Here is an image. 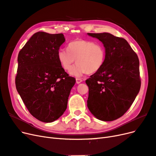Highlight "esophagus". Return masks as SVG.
Returning a JSON list of instances; mask_svg holds the SVG:
<instances>
[{
  "mask_svg": "<svg viewBox=\"0 0 156 156\" xmlns=\"http://www.w3.org/2000/svg\"><path fill=\"white\" fill-rule=\"evenodd\" d=\"M82 81H83V80H82L81 78H76V82L77 84L80 83Z\"/></svg>",
  "mask_w": 156,
  "mask_h": 156,
  "instance_id": "obj_1",
  "label": "esophagus"
}]
</instances>
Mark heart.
Wrapping results in <instances>:
<instances>
[{"label":"heart","instance_id":"obj_1","mask_svg":"<svg viewBox=\"0 0 156 156\" xmlns=\"http://www.w3.org/2000/svg\"><path fill=\"white\" fill-rule=\"evenodd\" d=\"M58 58L62 67L70 71L75 61L77 64L70 72L74 76L97 73L105 62V51L101 44L89 40L78 39L70 43L68 50L59 49Z\"/></svg>","mask_w":156,"mask_h":156}]
</instances>
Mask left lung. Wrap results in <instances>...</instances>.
Returning <instances> with one entry per match:
<instances>
[{
  "mask_svg": "<svg viewBox=\"0 0 156 156\" xmlns=\"http://www.w3.org/2000/svg\"><path fill=\"white\" fill-rule=\"evenodd\" d=\"M101 41L105 59L102 67L87 79V108L103 121L117 119L128 111L140 87L139 61L126 40L108 33H87Z\"/></svg>",
  "mask_w": 156,
  "mask_h": 156,
  "instance_id": "left-lung-1",
  "label": "left lung"
}]
</instances>
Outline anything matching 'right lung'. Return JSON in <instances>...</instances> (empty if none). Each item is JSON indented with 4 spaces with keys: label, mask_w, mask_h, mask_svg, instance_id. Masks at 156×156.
<instances>
[{
    "label": "right lung",
    "mask_w": 156,
    "mask_h": 156,
    "mask_svg": "<svg viewBox=\"0 0 156 156\" xmlns=\"http://www.w3.org/2000/svg\"><path fill=\"white\" fill-rule=\"evenodd\" d=\"M65 41L63 34H34L20 51L17 91L32 115L43 122L59 119L67 109L75 78L60 65L58 52Z\"/></svg>",
    "instance_id": "1"
}]
</instances>
